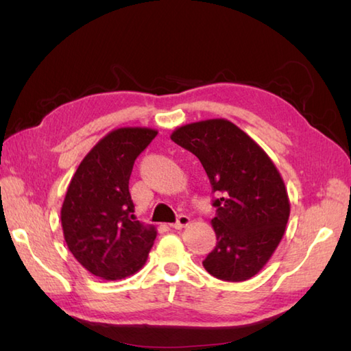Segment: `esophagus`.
I'll list each match as a JSON object with an SVG mask.
<instances>
[{
  "label": "esophagus",
  "instance_id": "34e87169",
  "mask_svg": "<svg viewBox=\"0 0 351 351\" xmlns=\"http://www.w3.org/2000/svg\"><path fill=\"white\" fill-rule=\"evenodd\" d=\"M190 221H191V219L189 217V215H180V217H178V220H176V223H173V225H171V228L182 229L185 226H189Z\"/></svg>",
  "mask_w": 351,
  "mask_h": 351
}]
</instances>
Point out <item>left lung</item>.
I'll use <instances>...</instances> for the list:
<instances>
[{
	"instance_id": "8db88e82",
	"label": "left lung",
	"mask_w": 351,
	"mask_h": 351,
	"mask_svg": "<svg viewBox=\"0 0 351 351\" xmlns=\"http://www.w3.org/2000/svg\"><path fill=\"white\" fill-rule=\"evenodd\" d=\"M170 138L195 154L210 178L217 244L204 261L214 278L243 282L258 274L285 234L289 197L278 167L228 119L182 125Z\"/></svg>"
}]
</instances>
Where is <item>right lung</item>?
<instances>
[{"label":"right lung","mask_w":351,"mask_h":351,"mask_svg":"<svg viewBox=\"0 0 351 351\" xmlns=\"http://www.w3.org/2000/svg\"><path fill=\"white\" fill-rule=\"evenodd\" d=\"M158 131L123 126L102 137L69 182L60 219L64 241L87 271L121 280L146 264L156 228L136 220L130 195L134 161Z\"/></svg>","instance_id":"right-lung-1"}]
</instances>
